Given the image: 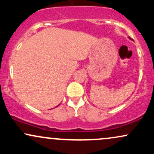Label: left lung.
Masks as SVG:
<instances>
[{"instance_id": "left-lung-1", "label": "left lung", "mask_w": 154, "mask_h": 154, "mask_svg": "<svg viewBox=\"0 0 154 154\" xmlns=\"http://www.w3.org/2000/svg\"><path fill=\"white\" fill-rule=\"evenodd\" d=\"M129 38H130V40H132V39H131V38H130V37H129Z\"/></svg>"}]
</instances>
